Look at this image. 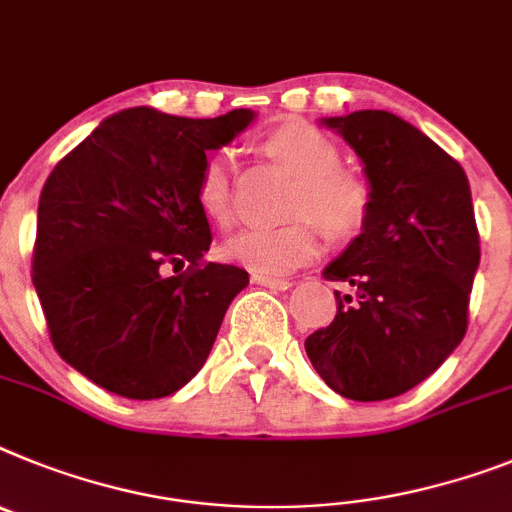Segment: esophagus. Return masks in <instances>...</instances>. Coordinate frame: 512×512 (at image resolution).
Instances as JSON below:
<instances>
[{"label": "esophagus", "instance_id": "1", "mask_svg": "<svg viewBox=\"0 0 512 512\" xmlns=\"http://www.w3.org/2000/svg\"><path fill=\"white\" fill-rule=\"evenodd\" d=\"M253 285H261V287H269V290H287L292 287L290 279H282V277H272V274H253Z\"/></svg>", "mask_w": 512, "mask_h": 512}]
</instances>
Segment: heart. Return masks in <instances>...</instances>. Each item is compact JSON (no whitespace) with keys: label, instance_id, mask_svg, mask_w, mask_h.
Segmentation results:
<instances>
[{"label":"heart","instance_id":"heart-1","mask_svg":"<svg viewBox=\"0 0 512 512\" xmlns=\"http://www.w3.org/2000/svg\"><path fill=\"white\" fill-rule=\"evenodd\" d=\"M261 152L295 176L285 202V214L292 220L251 225L230 235L222 246L227 259L251 272L285 274L313 259L321 248L314 219L334 238L360 230L370 207L368 183L339 168L342 150L326 131L308 121H287L266 134ZM196 196L209 220L233 222V157L227 152H212L204 160Z\"/></svg>","mask_w":512,"mask_h":512}]
</instances>
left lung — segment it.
I'll return each instance as SVG.
<instances>
[{
    "mask_svg": "<svg viewBox=\"0 0 512 512\" xmlns=\"http://www.w3.org/2000/svg\"><path fill=\"white\" fill-rule=\"evenodd\" d=\"M360 157L370 186L362 233L326 269L355 295L305 339L326 386L352 401L401 396L451 357L466 334L479 233L464 168L388 111L321 119Z\"/></svg>",
    "mask_w": 512,
    "mask_h": 512,
    "instance_id": "1",
    "label": "left lung"
}]
</instances>
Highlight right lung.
<instances>
[{"mask_svg":"<svg viewBox=\"0 0 512 512\" xmlns=\"http://www.w3.org/2000/svg\"><path fill=\"white\" fill-rule=\"evenodd\" d=\"M253 119L251 108L217 119L126 108L43 183L33 285L61 360L100 388L163 399L207 362L248 272L204 261L212 233L196 183L207 152ZM186 260L183 275L164 274Z\"/></svg>","mask_w":512,"mask_h":512,"instance_id":"add662e5","label":"right lung"}]
</instances>
